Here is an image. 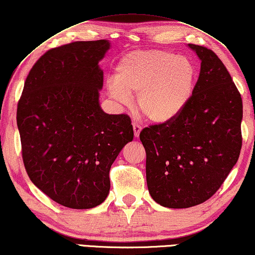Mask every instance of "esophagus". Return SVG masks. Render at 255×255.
Segmentation results:
<instances>
[{
	"instance_id": "34e87169",
	"label": "esophagus",
	"mask_w": 255,
	"mask_h": 255,
	"mask_svg": "<svg viewBox=\"0 0 255 255\" xmlns=\"http://www.w3.org/2000/svg\"><path fill=\"white\" fill-rule=\"evenodd\" d=\"M141 128H141L139 124L133 123V132H134V136H135V138H138V136L140 135Z\"/></svg>"
}]
</instances>
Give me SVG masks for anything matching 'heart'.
I'll use <instances>...</instances> for the list:
<instances>
[{
    "label": "heart",
    "mask_w": 255,
    "mask_h": 255,
    "mask_svg": "<svg viewBox=\"0 0 255 255\" xmlns=\"http://www.w3.org/2000/svg\"><path fill=\"white\" fill-rule=\"evenodd\" d=\"M197 68L189 58L170 51H133L119 61L107 85L112 99L128 105L136 95L139 111L154 123L171 122L194 95Z\"/></svg>",
    "instance_id": "heart-1"
}]
</instances>
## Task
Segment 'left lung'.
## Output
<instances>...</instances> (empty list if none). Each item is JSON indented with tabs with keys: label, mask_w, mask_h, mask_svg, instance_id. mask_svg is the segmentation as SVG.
<instances>
[{
	"label": "left lung",
	"mask_w": 255,
	"mask_h": 255,
	"mask_svg": "<svg viewBox=\"0 0 255 255\" xmlns=\"http://www.w3.org/2000/svg\"><path fill=\"white\" fill-rule=\"evenodd\" d=\"M188 46L201 59L189 104L177 119L140 133L148 190L156 203L168 209H187L212 197L242 148L241 93L212 50Z\"/></svg>",
	"instance_id": "1"
}]
</instances>
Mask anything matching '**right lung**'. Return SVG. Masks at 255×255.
<instances>
[{
    "mask_svg": "<svg viewBox=\"0 0 255 255\" xmlns=\"http://www.w3.org/2000/svg\"><path fill=\"white\" fill-rule=\"evenodd\" d=\"M107 40L51 49L27 76L17 108L23 165L29 179L62 206L85 210L109 194V171L133 140L128 115L101 109Z\"/></svg>",
    "mask_w": 255,
    "mask_h": 255,
    "instance_id": "obj_1",
    "label": "right lung"
}]
</instances>
